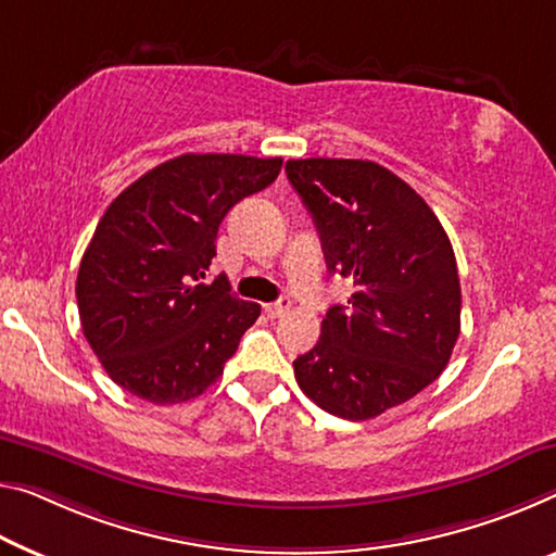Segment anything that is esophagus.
<instances>
[{
	"instance_id": "34e87169",
	"label": "esophagus",
	"mask_w": 556,
	"mask_h": 556,
	"mask_svg": "<svg viewBox=\"0 0 556 556\" xmlns=\"http://www.w3.org/2000/svg\"><path fill=\"white\" fill-rule=\"evenodd\" d=\"M288 307H290V301H288V298H280V301H276V303H268V305H266V315H268L270 320L283 318V315L288 313Z\"/></svg>"
}]
</instances>
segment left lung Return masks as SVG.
I'll return each mask as SVG.
<instances>
[{
  "label": "left lung",
  "mask_w": 556,
  "mask_h": 556,
  "mask_svg": "<svg viewBox=\"0 0 556 556\" xmlns=\"http://www.w3.org/2000/svg\"><path fill=\"white\" fill-rule=\"evenodd\" d=\"M288 181L320 233L330 273L353 278L295 380L343 420L407 403L445 370L459 336V276L445 228L420 193L361 159H293Z\"/></svg>",
  "instance_id": "1"
}]
</instances>
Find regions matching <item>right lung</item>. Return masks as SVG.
Wrapping results in <instances>:
<instances>
[{"mask_svg":"<svg viewBox=\"0 0 556 556\" xmlns=\"http://www.w3.org/2000/svg\"><path fill=\"white\" fill-rule=\"evenodd\" d=\"M283 159L184 153L111 201L76 276L81 330L109 378L153 405L213 386L261 305L203 283L220 220L276 181Z\"/></svg>","mask_w":556,"mask_h":556,"instance_id":"add662e5","label":"right lung"}]
</instances>
